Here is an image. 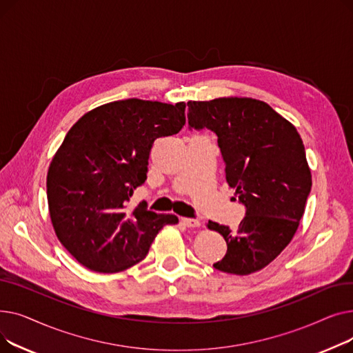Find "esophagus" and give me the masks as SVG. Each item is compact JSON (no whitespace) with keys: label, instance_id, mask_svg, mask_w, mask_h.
Masks as SVG:
<instances>
[{"label":"esophagus","instance_id":"esophagus-1","mask_svg":"<svg viewBox=\"0 0 353 353\" xmlns=\"http://www.w3.org/2000/svg\"><path fill=\"white\" fill-rule=\"evenodd\" d=\"M181 223L186 228H199L200 221L197 219H188V217H181Z\"/></svg>","mask_w":353,"mask_h":353}]
</instances>
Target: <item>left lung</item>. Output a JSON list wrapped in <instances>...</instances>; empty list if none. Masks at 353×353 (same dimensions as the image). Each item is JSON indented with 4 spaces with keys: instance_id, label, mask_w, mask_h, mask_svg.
<instances>
[{
    "instance_id": "left-lung-1",
    "label": "left lung",
    "mask_w": 353,
    "mask_h": 353,
    "mask_svg": "<svg viewBox=\"0 0 353 353\" xmlns=\"http://www.w3.org/2000/svg\"><path fill=\"white\" fill-rule=\"evenodd\" d=\"M189 125L217 134L226 181L246 206L237 230L209 220L228 243L213 266L246 276L262 270L292 242L305 213L312 173L296 127L268 103L250 97L189 101Z\"/></svg>"
}]
</instances>
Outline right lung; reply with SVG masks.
Instances as JSON below:
<instances>
[{
	"instance_id": "1",
	"label": "right lung",
	"mask_w": 353,
	"mask_h": 353,
	"mask_svg": "<svg viewBox=\"0 0 353 353\" xmlns=\"http://www.w3.org/2000/svg\"><path fill=\"white\" fill-rule=\"evenodd\" d=\"M184 110V101L119 100L87 111L68 130L48 167L47 200L55 234L84 268H132L164 226L179 223L144 203L128 209V201L147 179L154 140L180 132Z\"/></svg>"
}]
</instances>
